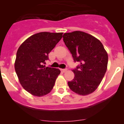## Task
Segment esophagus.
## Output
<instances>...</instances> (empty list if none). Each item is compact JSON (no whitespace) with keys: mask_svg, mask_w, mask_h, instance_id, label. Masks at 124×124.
Listing matches in <instances>:
<instances>
[{"mask_svg":"<svg viewBox=\"0 0 124 124\" xmlns=\"http://www.w3.org/2000/svg\"><path fill=\"white\" fill-rule=\"evenodd\" d=\"M61 71L63 72V73H64V72H66V71H67V69H66H66H61Z\"/></svg>","mask_w":124,"mask_h":124,"instance_id":"esophagus-1","label":"esophagus"}]
</instances>
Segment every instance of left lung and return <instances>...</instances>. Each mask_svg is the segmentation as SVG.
<instances>
[{
  "instance_id": "1",
  "label": "left lung",
  "mask_w": 124,
  "mask_h": 124,
  "mask_svg": "<svg viewBox=\"0 0 124 124\" xmlns=\"http://www.w3.org/2000/svg\"><path fill=\"white\" fill-rule=\"evenodd\" d=\"M64 44L79 64L73 70L74 78L68 84L76 94L86 96L93 93L100 84L106 72L108 55L102 43L83 31L65 33Z\"/></svg>"
}]
</instances>
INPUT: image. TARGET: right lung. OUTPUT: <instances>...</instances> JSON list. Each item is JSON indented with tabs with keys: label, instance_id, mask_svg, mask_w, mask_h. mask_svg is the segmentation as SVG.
I'll return each mask as SVG.
<instances>
[{
	"label": "right lung",
	"instance_id": "obj_1",
	"mask_svg": "<svg viewBox=\"0 0 124 124\" xmlns=\"http://www.w3.org/2000/svg\"><path fill=\"white\" fill-rule=\"evenodd\" d=\"M62 35L63 33H38L27 38L17 50L15 71L22 87L33 96L48 94L60 74L59 69L46 67L45 61Z\"/></svg>",
	"mask_w": 124,
	"mask_h": 124
}]
</instances>
